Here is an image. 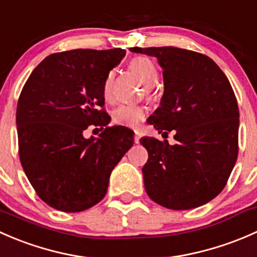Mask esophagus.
<instances>
[{"instance_id": "obj_1", "label": "esophagus", "mask_w": 257, "mask_h": 257, "mask_svg": "<svg viewBox=\"0 0 257 257\" xmlns=\"http://www.w3.org/2000/svg\"><path fill=\"white\" fill-rule=\"evenodd\" d=\"M139 139H141V133L138 131H136V136H134V143L138 144L139 143Z\"/></svg>"}]
</instances>
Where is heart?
<instances>
[{
	"instance_id": "b5f03b06",
	"label": "heart",
	"mask_w": 257,
	"mask_h": 257,
	"mask_svg": "<svg viewBox=\"0 0 257 257\" xmlns=\"http://www.w3.org/2000/svg\"><path fill=\"white\" fill-rule=\"evenodd\" d=\"M131 68L136 72L147 87H152L158 80V71L155 64L147 57H136L131 61ZM113 73L110 72L107 76L103 84V94L104 97H110V90H112ZM145 108L139 104H121L115 108L113 112L114 123L119 125L125 126H138L139 123L144 119Z\"/></svg>"
}]
</instances>
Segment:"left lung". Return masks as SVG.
Instances as JSON below:
<instances>
[{
	"mask_svg": "<svg viewBox=\"0 0 257 257\" xmlns=\"http://www.w3.org/2000/svg\"><path fill=\"white\" fill-rule=\"evenodd\" d=\"M155 57L164 93L148 123L175 131L177 143L143 137L147 194L164 208L189 210L219 195L237 159L239 108L229 79L208 56L177 47L131 48ZM165 133V132H164Z\"/></svg>",
	"mask_w": 257,
	"mask_h": 257,
	"instance_id": "obj_1",
	"label": "left lung"
}]
</instances>
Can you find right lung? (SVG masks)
Listing matches in <instances>:
<instances>
[{"mask_svg": "<svg viewBox=\"0 0 257 257\" xmlns=\"http://www.w3.org/2000/svg\"><path fill=\"white\" fill-rule=\"evenodd\" d=\"M125 49H73L46 57L17 103L18 149L37 195L56 210L78 212L105 196L110 173L134 143V132L109 126L103 84ZM106 129L84 139L89 125Z\"/></svg>", "mask_w": 257, "mask_h": 257, "instance_id": "obj_1", "label": "right lung"}]
</instances>
